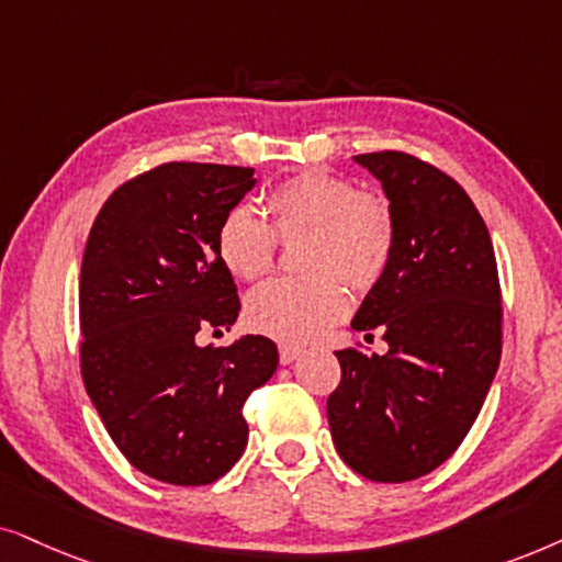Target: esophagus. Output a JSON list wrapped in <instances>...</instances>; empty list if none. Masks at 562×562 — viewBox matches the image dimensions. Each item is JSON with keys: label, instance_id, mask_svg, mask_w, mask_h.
<instances>
[{"label": "esophagus", "instance_id": "1", "mask_svg": "<svg viewBox=\"0 0 562 562\" xmlns=\"http://www.w3.org/2000/svg\"><path fill=\"white\" fill-rule=\"evenodd\" d=\"M301 355H303V349L295 347V344H280V362L282 364H293Z\"/></svg>", "mask_w": 562, "mask_h": 562}]
</instances>
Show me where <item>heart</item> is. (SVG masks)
I'll use <instances>...</instances> for the list:
<instances>
[{
    "label": "heart",
    "mask_w": 562,
    "mask_h": 562,
    "mask_svg": "<svg viewBox=\"0 0 562 562\" xmlns=\"http://www.w3.org/2000/svg\"><path fill=\"white\" fill-rule=\"evenodd\" d=\"M267 213L272 228L251 207H231L218 226V254L238 280L254 282L274 267L277 238H305L301 265L311 274L259 288L246 303V321L280 341H313L349 308L336 276L357 293L383 277L393 257L395 218L385 200L324 169H305L277 184Z\"/></svg>",
    "instance_id": "1"
}]
</instances>
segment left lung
<instances>
[{
    "instance_id": "8db88e82",
    "label": "left lung",
    "mask_w": 562,
    "mask_h": 562,
    "mask_svg": "<svg viewBox=\"0 0 562 562\" xmlns=\"http://www.w3.org/2000/svg\"><path fill=\"white\" fill-rule=\"evenodd\" d=\"M395 218L385 272L351 328H380L387 355L336 351L326 414L336 452L375 483L416 481L458 450L501 359V285L488 228L468 192L416 156H355Z\"/></svg>"
}]
</instances>
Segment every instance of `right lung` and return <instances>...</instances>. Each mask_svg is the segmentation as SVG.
Instances as JSON below:
<instances>
[{
  "instance_id": "add662e5",
  "label": "right lung",
  "mask_w": 562,
  "mask_h": 562,
  "mask_svg": "<svg viewBox=\"0 0 562 562\" xmlns=\"http://www.w3.org/2000/svg\"><path fill=\"white\" fill-rule=\"evenodd\" d=\"M257 184L254 169L169 161L110 194L89 231L79 280L81 378L133 468L171 485H207L244 454V403L277 370V347L236 324V282L218 226Z\"/></svg>"
}]
</instances>
